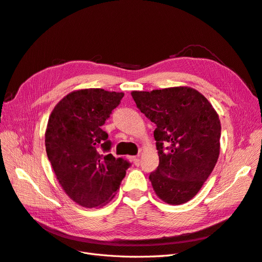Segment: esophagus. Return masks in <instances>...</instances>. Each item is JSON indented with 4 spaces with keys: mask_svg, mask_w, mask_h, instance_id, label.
<instances>
[{
    "mask_svg": "<svg viewBox=\"0 0 262 262\" xmlns=\"http://www.w3.org/2000/svg\"><path fill=\"white\" fill-rule=\"evenodd\" d=\"M130 160H131V162H132L134 165H137V166L140 165V158H139V156H131Z\"/></svg>",
    "mask_w": 262,
    "mask_h": 262,
    "instance_id": "1",
    "label": "esophagus"
}]
</instances>
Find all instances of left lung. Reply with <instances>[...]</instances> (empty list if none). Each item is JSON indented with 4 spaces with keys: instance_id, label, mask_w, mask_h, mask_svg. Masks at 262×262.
I'll list each match as a JSON object with an SVG mask.
<instances>
[{
    "instance_id": "8db88e82",
    "label": "left lung",
    "mask_w": 262,
    "mask_h": 262,
    "mask_svg": "<svg viewBox=\"0 0 262 262\" xmlns=\"http://www.w3.org/2000/svg\"><path fill=\"white\" fill-rule=\"evenodd\" d=\"M131 95L141 113L156 124L160 165L149 175L156 195L168 204L190 201L219 160L217 113L200 92L189 86L133 91Z\"/></svg>"
}]
</instances>
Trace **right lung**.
Masks as SVG:
<instances>
[{"label":"right lung","mask_w":262,"mask_h":262,"mask_svg":"<svg viewBox=\"0 0 262 262\" xmlns=\"http://www.w3.org/2000/svg\"><path fill=\"white\" fill-rule=\"evenodd\" d=\"M124 93L83 89L63 97L49 117L45 133L47 155L54 175L71 200L83 208L112 201L130 164L113 154L101 155L112 143L101 129Z\"/></svg>","instance_id":"add662e5"}]
</instances>
